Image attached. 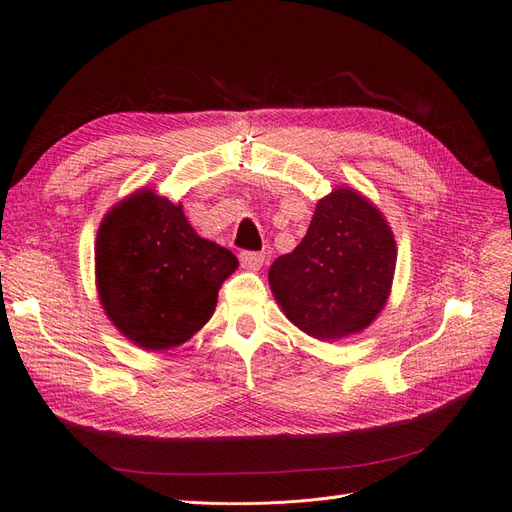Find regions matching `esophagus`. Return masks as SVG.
Here are the masks:
<instances>
[{
    "label": "esophagus",
    "instance_id": "obj_1",
    "mask_svg": "<svg viewBox=\"0 0 512 512\" xmlns=\"http://www.w3.org/2000/svg\"><path fill=\"white\" fill-rule=\"evenodd\" d=\"M239 260H241L243 269L258 271L262 267V262H265V254H262V252H241Z\"/></svg>",
    "mask_w": 512,
    "mask_h": 512
}]
</instances>
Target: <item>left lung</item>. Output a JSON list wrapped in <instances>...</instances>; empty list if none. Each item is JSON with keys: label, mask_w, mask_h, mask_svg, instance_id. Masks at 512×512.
<instances>
[{"label": "left lung", "mask_w": 512, "mask_h": 512, "mask_svg": "<svg viewBox=\"0 0 512 512\" xmlns=\"http://www.w3.org/2000/svg\"><path fill=\"white\" fill-rule=\"evenodd\" d=\"M397 243L382 211L339 185L316 203L301 243L277 258L269 286L294 327L320 342L365 331L386 305Z\"/></svg>", "instance_id": "8db88e82"}]
</instances>
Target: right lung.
<instances>
[{
  "instance_id": "right-lung-1",
  "label": "right lung",
  "mask_w": 512,
  "mask_h": 512,
  "mask_svg": "<svg viewBox=\"0 0 512 512\" xmlns=\"http://www.w3.org/2000/svg\"><path fill=\"white\" fill-rule=\"evenodd\" d=\"M239 267L203 239L181 203L141 188L111 207L96 237V288L104 314L138 348L164 352L209 322L218 290Z\"/></svg>"
}]
</instances>
